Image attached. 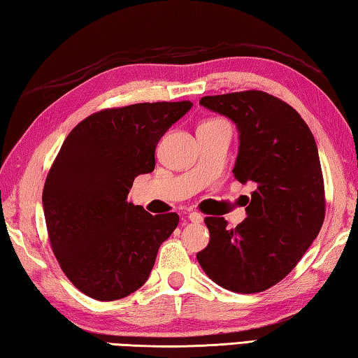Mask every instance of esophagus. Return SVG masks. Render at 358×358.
I'll return each mask as SVG.
<instances>
[{
	"label": "esophagus",
	"mask_w": 358,
	"mask_h": 358,
	"mask_svg": "<svg viewBox=\"0 0 358 358\" xmlns=\"http://www.w3.org/2000/svg\"><path fill=\"white\" fill-rule=\"evenodd\" d=\"M187 220H189L191 222H202L203 216L199 213V211H191V213L187 215Z\"/></svg>",
	"instance_id": "esophagus-1"
}]
</instances>
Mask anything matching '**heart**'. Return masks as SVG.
I'll return each instance as SVG.
<instances>
[{
	"mask_svg": "<svg viewBox=\"0 0 358 358\" xmlns=\"http://www.w3.org/2000/svg\"><path fill=\"white\" fill-rule=\"evenodd\" d=\"M208 121H210V120H208Z\"/></svg>",
	"mask_w": 358,
	"mask_h": 358,
	"instance_id": "heart-1",
	"label": "heart"
}]
</instances>
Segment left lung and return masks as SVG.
Here are the masks:
<instances>
[{
  "label": "left lung",
  "mask_w": 358,
  "mask_h": 358,
  "mask_svg": "<svg viewBox=\"0 0 358 358\" xmlns=\"http://www.w3.org/2000/svg\"><path fill=\"white\" fill-rule=\"evenodd\" d=\"M201 104L237 124L240 151L234 177L256 185L248 217L235 229L207 216L210 243L197 252L217 286L256 294L284 280L317 237L325 187L313 132L300 113L273 94L248 90L203 96Z\"/></svg>",
  "instance_id": "left-lung-1"
}]
</instances>
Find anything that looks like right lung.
<instances>
[{"label":"right lung","instance_id":"1","mask_svg":"<svg viewBox=\"0 0 358 358\" xmlns=\"http://www.w3.org/2000/svg\"><path fill=\"white\" fill-rule=\"evenodd\" d=\"M191 107V101H164L104 108L63 142L42 205L53 254L85 295L118 300L148 280L180 216L150 215L128 194L137 175L155 171L157 142Z\"/></svg>","mask_w":358,"mask_h":358}]
</instances>
